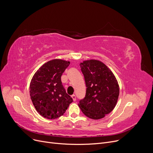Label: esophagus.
<instances>
[{
	"label": "esophagus",
	"instance_id": "esophagus-1",
	"mask_svg": "<svg viewBox=\"0 0 153 153\" xmlns=\"http://www.w3.org/2000/svg\"><path fill=\"white\" fill-rule=\"evenodd\" d=\"M71 98H73V100H74V101H76V96L75 95V94H73V95H71Z\"/></svg>",
	"mask_w": 153,
	"mask_h": 153
}]
</instances>
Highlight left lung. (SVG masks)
<instances>
[{"label":"left lung","mask_w":153,"mask_h":153,"mask_svg":"<svg viewBox=\"0 0 153 153\" xmlns=\"http://www.w3.org/2000/svg\"><path fill=\"white\" fill-rule=\"evenodd\" d=\"M86 86V95L78 103L83 113L93 120L104 118L113 111L120 94V87L113 73L97 60L79 64Z\"/></svg>","instance_id":"8db88e82"}]
</instances>
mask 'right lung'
<instances>
[{"label": "right lung", "instance_id": "add662e5", "mask_svg": "<svg viewBox=\"0 0 153 153\" xmlns=\"http://www.w3.org/2000/svg\"><path fill=\"white\" fill-rule=\"evenodd\" d=\"M69 61L54 59L44 63L35 72L30 84V95L37 111L53 120L62 116L73 99L66 93L61 76Z\"/></svg>", "mask_w": 153, "mask_h": 153}]
</instances>
